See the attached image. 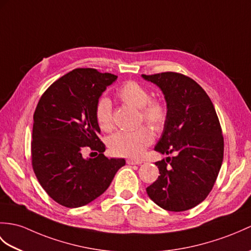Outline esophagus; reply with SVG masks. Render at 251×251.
Returning a JSON list of instances; mask_svg holds the SVG:
<instances>
[{
  "label": "esophagus",
  "mask_w": 251,
  "mask_h": 251,
  "mask_svg": "<svg viewBox=\"0 0 251 251\" xmlns=\"http://www.w3.org/2000/svg\"><path fill=\"white\" fill-rule=\"evenodd\" d=\"M126 162L128 165H141L142 160H138V159H127Z\"/></svg>",
  "instance_id": "34e87169"
}]
</instances>
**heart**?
<instances>
[{
  "instance_id": "heart-1",
  "label": "heart",
  "mask_w": 251,
  "mask_h": 251,
  "mask_svg": "<svg viewBox=\"0 0 251 251\" xmlns=\"http://www.w3.org/2000/svg\"><path fill=\"white\" fill-rule=\"evenodd\" d=\"M116 96L121 101L140 110L143 122L155 130H161L168 120V108L159 99H151L150 92L135 81H127L116 91ZM95 119L98 127L102 131L113 129V116L111 102L102 97L95 108ZM154 141V135L150 128L142 126L131 131H118L109 138L108 147L116 156L132 157L141 156L149 145Z\"/></svg>"
}]
</instances>
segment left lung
<instances>
[{"instance_id": "1", "label": "left lung", "mask_w": 251, "mask_h": 251, "mask_svg": "<svg viewBox=\"0 0 251 251\" xmlns=\"http://www.w3.org/2000/svg\"><path fill=\"white\" fill-rule=\"evenodd\" d=\"M164 93L168 120L155 151L173 157L155 162L159 174L147 188L166 211H187L205 200L224 159V137L214 104L195 80L178 73L142 75Z\"/></svg>"}]
</instances>
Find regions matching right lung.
Listing matches in <instances>:
<instances>
[{"label":"right lung","instance_id":"1","mask_svg":"<svg viewBox=\"0 0 251 251\" xmlns=\"http://www.w3.org/2000/svg\"><path fill=\"white\" fill-rule=\"evenodd\" d=\"M118 75L75 68L52 83L34 112L32 166L39 184L55 202L69 208L95 200L111 184L125 159L103 155L95 119L99 97ZM89 146L100 153L84 160Z\"/></svg>","mask_w":251,"mask_h":251}]
</instances>
